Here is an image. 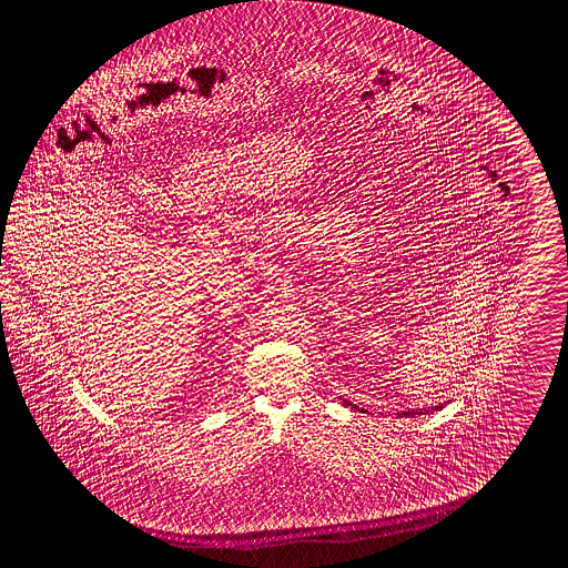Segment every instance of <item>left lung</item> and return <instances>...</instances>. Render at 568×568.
Returning <instances> with one entry per match:
<instances>
[{
  "instance_id": "left-lung-1",
  "label": "left lung",
  "mask_w": 568,
  "mask_h": 568,
  "mask_svg": "<svg viewBox=\"0 0 568 568\" xmlns=\"http://www.w3.org/2000/svg\"><path fill=\"white\" fill-rule=\"evenodd\" d=\"M412 414H422V412H412ZM406 416H409V414H406Z\"/></svg>"
}]
</instances>
